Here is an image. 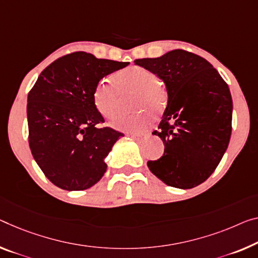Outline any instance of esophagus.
Listing matches in <instances>:
<instances>
[{"label": "esophagus", "mask_w": 258, "mask_h": 258, "mask_svg": "<svg viewBox=\"0 0 258 258\" xmlns=\"http://www.w3.org/2000/svg\"><path fill=\"white\" fill-rule=\"evenodd\" d=\"M149 135L148 134H145V133H140V134H132V138H134L135 141H137V142H141V141H143L144 140L145 137H148Z\"/></svg>", "instance_id": "34e87169"}]
</instances>
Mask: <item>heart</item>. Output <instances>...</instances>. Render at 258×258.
Returning a JSON list of instances; mask_svg holds the SVG:
<instances>
[{
    "label": "heart",
    "instance_id": "b5f03b06",
    "mask_svg": "<svg viewBox=\"0 0 258 258\" xmlns=\"http://www.w3.org/2000/svg\"><path fill=\"white\" fill-rule=\"evenodd\" d=\"M159 77L153 71L141 66H132L113 75V78H102L93 92L97 108L107 118L120 113L122 94L135 92L132 107L135 109H150L159 114L167 101V94L159 84ZM151 117L146 112H135L117 117L113 125L120 130L138 133L150 123Z\"/></svg>",
    "mask_w": 258,
    "mask_h": 258
}]
</instances>
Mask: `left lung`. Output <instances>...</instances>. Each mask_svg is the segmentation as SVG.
Instances as JSON below:
<instances>
[{"instance_id":"1","label":"left lung","mask_w":258,"mask_h":258,"mask_svg":"<svg viewBox=\"0 0 258 258\" xmlns=\"http://www.w3.org/2000/svg\"><path fill=\"white\" fill-rule=\"evenodd\" d=\"M135 64L153 71L165 83L167 106L158 126L165 145L160 159L148 166L170 187L190 189L215 172L232 133L233 101L228 85L205 58L174 49Z\"/></svg>"}]
</instances>
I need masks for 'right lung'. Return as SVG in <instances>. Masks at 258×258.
I'll return each instance as SVG.
<instances>
[{
    "label": "right lung",
    "mask_w": 258,
    "mask_h": 258,
    "mask_svg": "<svg viewBox=\"0 0 258 258\" xmlns=\"http://www.w3.org/2000/svg\"><path fill=\"white\" fill-rule=\"evenodd\" d=\"M128 64L76 51L50 63L30 91V149L56 187L85 190L104 176L106 157L123 134L108 126L99 128L105 120L94 104L93 92L100 79Z\"/></svg>",
    "instance_id": "right-lung-1"
}]
</instances>
